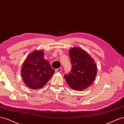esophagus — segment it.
<instances>
[{
    "mask_svg": "<svg viewBox=\"0 0 124 124\" xmlns=\"http://www.w3.org/2000/svg\"><path fill=\"white\" fill-rule=\"evenodd\" d=\"M61 70H62V68L60 67V68H59V69H56V70H55V72L57 73H60L61 71Z\"/></svg>",
    "mask_w": 124,
    "mask_h": 124,
    "instance_id": "esophagus-1",
    "label": "esophagus"
}]
</instances>
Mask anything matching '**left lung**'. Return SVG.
<instances>
[{
    "instance_id": "8db88e82",
    "label": "left lung",
    "mask_w": 124,
    "mask_h": 124,
    "mask_svg": "<svg viewBox=\"0 0 124 124\" xmlns=\"http://www.w3.org/2000/svg\"><path fill=\"white\" fill-rule=\"evenodd\" d=\"M71 70L64 75L65 80L71 89L82 91L89 87L94 81L97 72L96 64L86 51L75 47L69 50Z\"/></svg>"
}]
</instances>
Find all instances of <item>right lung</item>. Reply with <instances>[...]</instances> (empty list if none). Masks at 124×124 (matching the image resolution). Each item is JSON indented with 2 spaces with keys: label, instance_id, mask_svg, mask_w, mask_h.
I'll return each instance as SVG.
<instances>
[{
  "label": "right lung",
  "instance_id": "add662e5",
  "mask_svg": "<svg viewBox=\"0 0 124 124\" xmlns=\"http://www.w3.org/2000/svg\"><path fill=\"white\" fill-rule=\"evenodd\" d=\"M44 50H35L23 62L21 75L25 85L33 90L41 89L53 76L54 70L44 58Z\"/></svg>",
  "mask_w": 124,
  "mask_h": 124
}]
</instances>
